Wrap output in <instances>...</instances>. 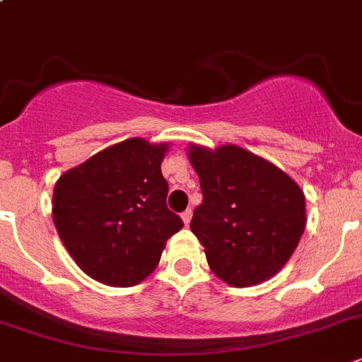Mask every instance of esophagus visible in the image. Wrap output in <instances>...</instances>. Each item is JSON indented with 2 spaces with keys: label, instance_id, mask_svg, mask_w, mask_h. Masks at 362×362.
<instances>
[{
  "label": "esophagus",
  "instance_id": "esophagus-1",
  "mask_svg": "<svg viewBox=\"0 0 362 362\" xmlns=\"http://www.w3.org/2000/svg\"><path fill=\"white\" fill-rule=\"evenodd\" d=\"M191 218H192V211H191V209H185V211L182 212V219H184L185 225H189V221H191Z\"/></svg>",
  "mask_w": 362,
  "mask_h": 362
}]
</instances>
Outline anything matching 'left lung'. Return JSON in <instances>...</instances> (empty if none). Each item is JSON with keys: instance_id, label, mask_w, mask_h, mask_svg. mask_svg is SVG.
Instances as JSON below:
<instances>
[{"instance_id": "8db88e82", "label": "left lung", "mask_w": 362, "mask_h": 362, "mask_svg": "<svg viewBox=\"0 0 362 362\" xmlns=\"http://www.w3.org/2000/svg\"><path fill=\"white\" fill-rule=\"evenodd\" d=\"M204 200L191 219L216 276L246 288L280 272L305 230V197L272 162L227 144L192 146Z\"/></svg>"}]
</instances>
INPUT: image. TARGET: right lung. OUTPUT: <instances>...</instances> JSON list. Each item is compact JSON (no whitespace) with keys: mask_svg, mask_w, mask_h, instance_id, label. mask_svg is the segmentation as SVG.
Segmentation results:
<instances>
[{"mask_svg":"<svg viewBox=\"0 0 362 362\" xmlns=\"http://www.w3.org/2000/svg\"><path fill=\"white\" fill-rule=\"evenodd\" d=\"M168 144L123 141L66 171L53 191V221L82 272L114 288L146 279L184 221L165 205L160 162Z\"/></svg>","mask_w":362,"mask_h":362,"instance_id":"right-lung-1","label":"right lung"}]
</instances>
